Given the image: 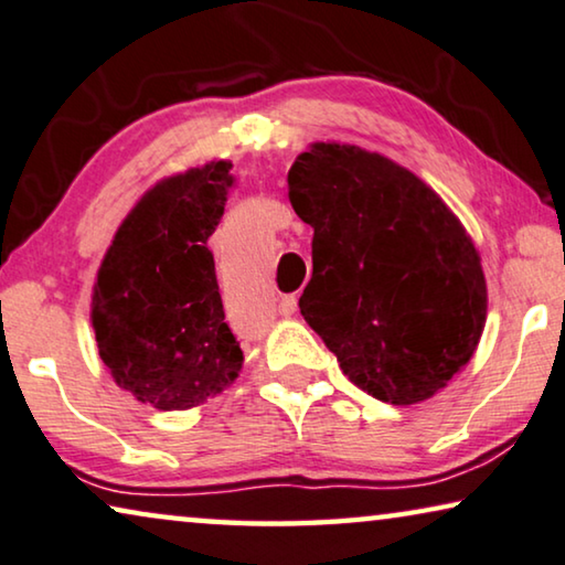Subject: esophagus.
<instances>
[{
  "mask_svg": "<svg viewBox=\"0 0 565 565\" xmlns=\"http://www.w3.org/2000/svg\"><path fill=\"white\" fill-rule=\"evenodd\" d=\"M298 310V298H295V295H282L280 298V316H292V312Z\"/></svg>",
  "mask_w": 565,
  "mask_h": 565,
  "instance_id": "esophagus-1",
  "label": "esophagus"
}]
</instances>
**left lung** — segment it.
<instances>
[{"label":"left lung","mask_w":565,"mask_h":565,"mask_svg":"<svg viewBox=\"0 0 565 565\" xmlns=\"http://www.w3.org/2000/svg\"><path fill=\"white\" fill-rule=\"evenodd\" d=\"M312 227L300 312L373 398L419 404L472 359L488 316L480 255L437 192L381 153L312 143L288 171Z\"/></svg>","instance_id":"obj_1"}]
</instances>
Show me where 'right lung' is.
Returning <instances> with one entry per match:
<instances>
[{
  "label": "right lung",
  "mask_w": 565,
  "mask_h": 565,
  "mask_svg": "<svg viewBox=\"0 0 565 565\" xmlns=\"http://www.w3.org/2000/svg\"><path fill=\"white\" fill-rule=\"evenodd\" d=\"M232 184L230 161L159 181L100 263L90 310L98 353L116 384L153 409L204 404L242 369L206 247Z\"/></svg>",
  "instance_id": "obj_1"
}]
</instances>
